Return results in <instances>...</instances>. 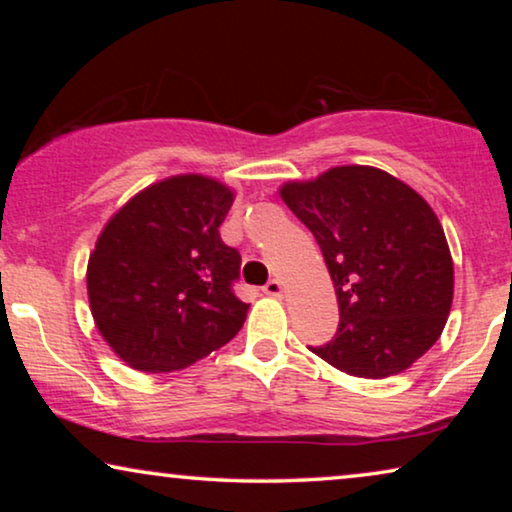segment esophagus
<instances>
[{
	"instance_id": "1",
	"label": "esophagus",
	"mask_w": 512,
	"mask_h": 512,
	"mask_svg": "<svg viewBox=\"0 0 512 512\" xmlns=\"http://www.w3.org/2000/svg\"><path fill=\"white\" fill-rule=\"evenodd\" d=\"M263 293H268V296L279 298V296H282V293H284V286H282V282H279V279H270V282L263 286Z\"/></svg>"
}]
</instances>
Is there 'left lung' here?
I'll list each match as a JSON object with an SVG mask.
<instances>
[{"instance_id": "8db88e82", "label": "left lung", "mask_w": 512, "mask_h": 512, "mask_svg": "<svg viewBox=\"0 0 512 512\" xmlns=\"http://www.w3.org/2000/svg\"><path fill=\"white\" fill-rule=\"evenodd\" d=\"M331 272L340 324L314 354L347 375L382 380L410 368L443 333L454 265L422 195L368 165H342L279 188Z\"/></svg>"}]
</instances>
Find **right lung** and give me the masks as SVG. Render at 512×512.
I'll return each mask as SVG.
<instances>
[{
  "label": "right lung",
  "mask_w": 512,
  "mask_h": 512,
  "mask_svg": "<svg viewBox=\"0 0 512 512\" xmlns=\"http://www.w3.org/2000/svg\"><path fill=\"white\" fill-rule=\"evenodd\" d=\"M233 191L202 174L158 181L118 209L88 258L97 331L135 370L172 373L230 342L249 305L219 228Z\"/></svg>",
  "instance_id": "add662e5"
}]
</instances>
